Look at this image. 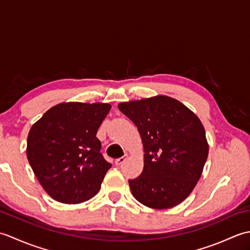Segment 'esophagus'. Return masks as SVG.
Instances as JSON below:
<instances>
[{
  "label": "esophagus",
  "mask_w": 250,
  "mask_h": 250,
  "mask_svg": "<svg viewBox=\"0 0 250 250\" xmlns=\"http://www.w3.org/2000/svg\"><path fill=\"white\" fill-rule=\"evenodd\" d=\"M126 158H128V155H125V156H124V157L118 158V159H116V160H115V164H116V166H118V167L121 166V164L126 160Z\"/></svg>",
  "instance_id": "obj_1"
}]
</instances>
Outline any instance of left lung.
Segmentation results:
<instances>
[{
  "label": "left lung",
  "mask_w": 250,
  "mask_h": 250,
  "mask_svg": "<svg viewBox=\"0 0 250 250\" xmlns=\"http://www.w3.org/2000/svg\"><path fill=\"white\" fill-rule=\"evenodd\" d=\"M136 125L144 147V168L130 179L134 198L155 209L171 208L188 198L208 156L204 126L199 117L167 95L118 105Z\"/></svg>",
  "instance_id": "left-lung-1"
}]
</instances>
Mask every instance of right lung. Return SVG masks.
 <instances>
[{
	"label": "right lung",
	"instance_id": "add662e5",
	"mask_svg": "<svg viewBox=\"0 0 250 250\" xmlns=\"http://www.w3.org/2000/svg\"><path fill=\"white\" fill-rule=\"evenodd\" d=\"M110 107L107 103H60L32 125L26 157L54 200L79 204L100 191L111 164L100 152L97 132Z\"/></svg>",
	"mask_w": 250,
	"mask_h": 250
}]
</instances>
